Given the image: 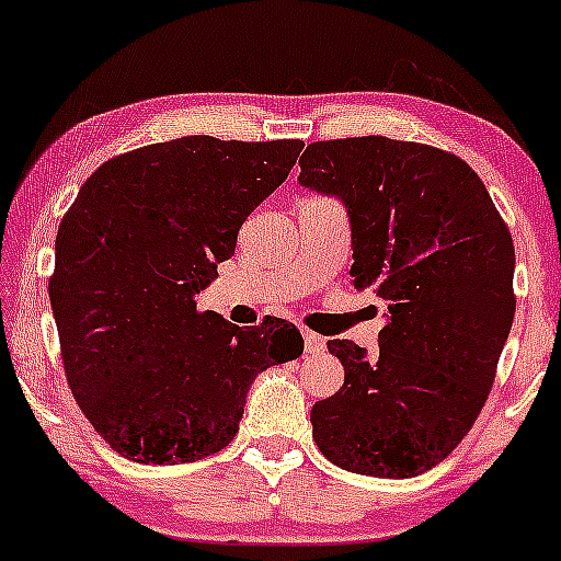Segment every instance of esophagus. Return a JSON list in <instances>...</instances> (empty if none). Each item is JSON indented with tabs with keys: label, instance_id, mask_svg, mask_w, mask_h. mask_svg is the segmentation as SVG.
Wrapping results in <instances>:
<instances>
[{
	"label": "esophagus",
	"instance_id": "esophagus-1",
	"mask_svg": "<svg viewBox=\"0 0 561 561\" xmlns=\"http://www.w3.org/2000/svg\"><path fill=\"white\" fill-rule=\"evenodd\" d=\"M302 343H306V353H321L327 347V343H324V337H321V334H317V332H311V330H302Z\"/></svg>",
	"mask_w": 561,
	"mask_h": 561
}]
</instances>
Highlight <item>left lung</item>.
<instances>
[{
  "label": "left lung",
  "instance_id": "obj_1",
  "mask_svg": "<svg viewBox=\"0 0 561 561\" xmlns=\"http://www.w3.org/2000/svg\"><path fill=\"white\" fill-rule=\"evenodd\" d=\"M300 184L351 216L356 289L385 302L375 356L330 340L345 382L311 409L332 465L414 478L465 440L493 388L514 321V242L461 158L420 141H313Z\"/></svg>",
  "mask_w": 561,
  "mask_h": 561
}]
</instances>
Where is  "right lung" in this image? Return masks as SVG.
Listing matches in <instances>:
<instances>
[{
    "label": "right lung",
    "instance_id": "obj_1",
    "mask_svg": "<svg viewBox=\"0 0 561 561\" xmlns=\"http://www.w3.org/2000/svg\"><path fill=\"white\" fill-rule=\"evenodd\" d=\"M300 150V139L158 141L105 160L62 216L49 276L62 366L115 454L139 465L216 454L253 379L302 353L285 319L242 330L195 300Z\"/></svg>",
    "mask_w": 561,
    "mask_h": 561
}]
</instances>
